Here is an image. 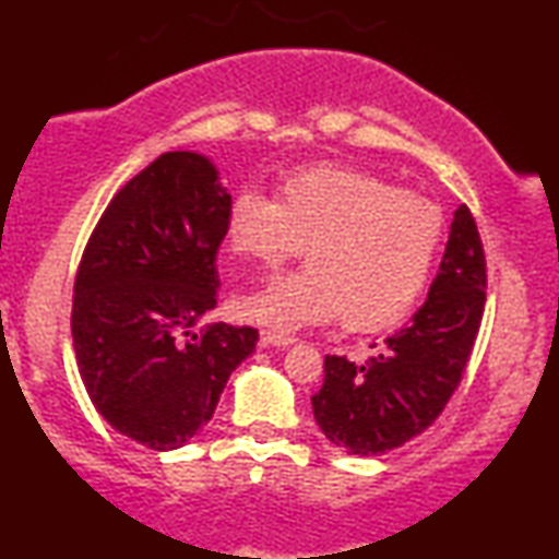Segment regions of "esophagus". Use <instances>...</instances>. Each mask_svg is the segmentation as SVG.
Masks as SVG:
<instances>
[{
    "instance_id": "34e87169",
    "label": "esophagus",
    "mask_w": 559,
    "mask_h": 559,
    "mask_svg": "<svg viewBox=\"0 0 559 559\" xmlns=\"http://www.w3.org/2000/svg\"><path fill=\"white\" fill-rule=\"evenodd\" d=\"M262 346L264 348H270V346H274V348H287L289 343H295V338H289V335H285V333H274V331H262Z\"/></svg>"
}]
</instances>
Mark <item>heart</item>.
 Here are the masks:
<instances>
[{
  "label": "heart",
  "instance_id": "b5f03b06",
  "mask_svg": "<svg viewBox=\"0 0 559 559\" xmlns=\"http://www.w3.org/2000/svg\"><path fill=\"white\" fill-rule=\"evenodd\" d=\"M442 228L435 203L343 167L295 173L280 201L241 190L226 211L231 254L277 266L308 247V266L241 295L236 312L280 333L325 325L338 316L350 331L384 328L423 295Z\"/></svg>",
  "mask_w": 559,
  "mask_h": 559
}]
</instances>
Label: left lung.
Wrapping results in <instances>:
<instances>
[{
  "instance_id": "1",
  "label": "left lung",
  "mask_w": 559,
  "mask_h": 559,
  "mask_svg": "<svg viewBox=\"0 0 559 559\" xmlns=\"http://www.w3.org/2000/svg\"><path fill=\"white\" fill-rule=\"evenodd\" d=\"M486 302V257L476 221L455 211L438 277L412 323L366 361L325 356L312 415L348 455H379L425 432L461 384Z\"/></svg>"
}]
</instances>
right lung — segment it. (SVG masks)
Segmentation results:
<instances>
[{"label":"right lung","mask_w":559,"mask_h":559,"mask_svg":"<svg viewBox=\"0 0 559 559\" xmlns=\"http://www.w3.org/2000/svg\"><path fill=\"white\" fill-rule=\"evenodd\" d=\"M231 195L198 152L134 175L91 234L73 285V348L98 415L144 448L203 430L254 328L201 323L216 308V254Z\"/></svg>","instance_id":"obj_1"}]
</instances>
